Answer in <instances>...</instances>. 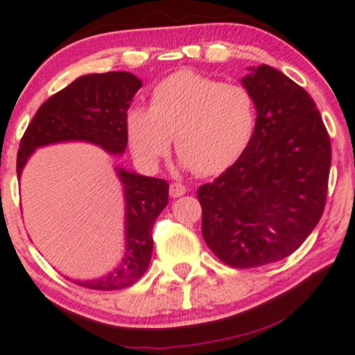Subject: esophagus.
I'll return each mask as SVG.
<instances>
[{
  "mask_svg": "<svg viewBox=\"0 0 355 355\" xmlns=\"http://www.w3.org/2000/svg\"><path fill=\"white\" fill-rule=\"evenodd\" d=\"M168 193H171L172 198H180V196H183L187 193V187L182 183H172L171 184V189H168Z\"/></svg>",
  "mask_w": 355,
  "mask_h": 355,
  "instance_id": "1",
  "label": "esophagus"
}]
</instances>
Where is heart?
Returning <instances> with one entry per match:
<instances>
[{
  "label": "heart",
  "mask_w": 355,
  "mask_h": 355,
  "mask_svg": "<svg viewBox=\"0 0 355 355\" xmlns=\"http://www.w3.org/2000/svg\"><path fill=\"white\" fill-rule=\"evenodd\" d=\"M257 127L252 94L194 71H178L157 84L150 108L134 107L125 118L137 159L155 164L175 150L199 175H215L239 159Z\"/></svg>",
  "instance_id": "1"
}]
</instances>
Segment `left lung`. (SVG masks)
I'll return each instance as SVG.
<instances>
[{
    "label": "left lung",
    "instance_id": "obj_1",
    "mask_svg": "<svg viewBox=\"0 0 355 355\" xmlns=\"http://www.w3.org/2000/svg\"><path fill=\"white\" fill-rule=\"evenodd\" d=\"M257 105L252 141L231 167L198 189L202 237L231 268L284 260L325 209L331 145L313 97L269 65L242 79Z\"/></svg>",
    "mask_w": 355,
    "mask_h": 355
}]
</instances>
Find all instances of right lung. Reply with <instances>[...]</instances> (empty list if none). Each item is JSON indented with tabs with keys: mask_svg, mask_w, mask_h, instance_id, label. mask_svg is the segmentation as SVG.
<instances>
[{
	"mask_svg": "<svg viewBox=\"0 0 355 355\" xmlns=\"http://www.w3.org/2000/svg\"><path fill=\"white\" fill-rule=\"evenodd\" d=\"M141 81L127 71L86 75L46 100L26 127L17 153V177L38 146L57 141H91L111 155L127 146L125 118ZM125 194V257L121 266L97 280H75L79 287L121 290L144 276L151 260L153 226L168 202V183L118 168Z\"/></svg>",
	"mask_w": 355,
	"mask_h": 355,
	"instance_id": "add662e5",
	"label": "right lung"
}]
</instances>
